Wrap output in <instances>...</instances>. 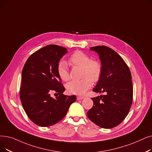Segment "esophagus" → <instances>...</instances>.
<instances>
[{"label": "esophagus", "mask_w": 152, "mask_h": 152, "mask_svg": "<svg viewBox=\"0 0 152 152\" xmlns=\"http://www.w3.org/2000/svg\"><path fill=\"white\" fill-rule=\"evenodd\" d=\"M76 97H77V100H81L84 98L83 96H77Z\"/></svg>", "instance_id": "esophagus-1"}]
</instances>
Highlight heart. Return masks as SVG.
I'll return each instance as SVG.
<instances>
[{
	"instance_id": "b5f03b06",
	"label": "heart",
	"mask_w": 152,
	"mask_h": 152,
	"mask_svg": "<svg viewBox=\"0 0 152 152\" xmlns=\"http://www.w3.org/2000/svg\"><path fill=\"white\" fill-rule=\"evenodd\" d=\"M69 64L72 66L82 68L81 80L72 81L66 85L69 94L83 95L92 86V82H97L102 74V65L96 60H91L90 56L81 51H76L68 59ZM57 72L59 77L63 81L70 80V75L67 64L61 61L58 63Z\"/></svg>"
}]
</instances>
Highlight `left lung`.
I'll return each instance as SVG.
<instances>
[{"mask_svg":"<svg viewBox=\"0 0 152 152\" xmlns=\"http://www.w3.org/2000/svg\"><path fill=\"white\" fill-rule=\"evenodd\" d=\"M90 50L99 55L102 65L101 77L92 91L105 95L91 99L94 104L87 115L100 127L111 129L129 113L133 100L131 72L122 58L110 48L96 46Z\"/></svg>","mask_w":152,"mask_h":152,"instance_id":"left-lung-1","label":"left lung"}]
</instances>
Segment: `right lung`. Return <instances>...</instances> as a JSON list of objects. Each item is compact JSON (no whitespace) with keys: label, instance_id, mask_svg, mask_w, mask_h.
Segmentation results:
<instances>
[{"label":"right lung","instance_id":"obj_1","mask_svg":"<svg viewBox=\"0 0 152 152\" xmlns=\"http://www.w3.org/2000/svg\"><path fill=\"white\" fill-rule=\"evenodd\" d=\"M66 48L49 45L34 53L26 61L22 72L20 97L25 112L37 125L48 127L60 121L66 115L76 96H66L57 72L60 59ZM53 91L59 94L50 97Z\"/></svg>","mask_w":152,"mask_h":152}]
</instances>
